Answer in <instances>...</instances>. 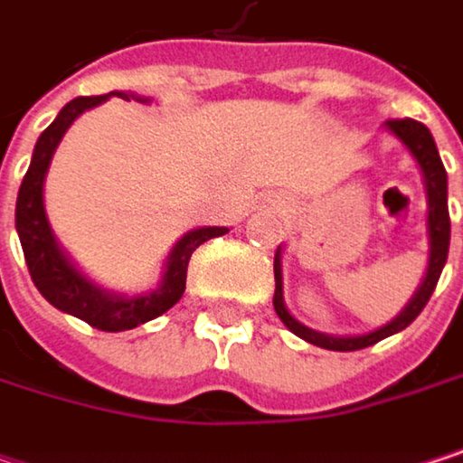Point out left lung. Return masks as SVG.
Here are the masks:
<instances>
[{"label": "left lung", "mask_w": 463, "mask_h": 463, "mask_svg": "<svg viewBox=\"0 0 463 463\" xmlns=\"http://www.w3.org/2000/svg\"><path fill=\"white\" fill-rule=\"evenodd\" d=\"M389 131L394 137H400L402 144L413 152V157L418 160L420 171H423V182H426V198H429V268H426V279L423 284L418 287L416 298L408 303V308L394 319L392 324L375 329V332H367V335H354V337H332V335H324V332H314L308 326L298 322L287 308H284V298H281V260H279V251H276V260H273V276H276V295H273V308L279 314V319L287 324L298 337L326 348V351H359V348H367V345H375L378 340L405 329L411 322H416V317L423 311V306L429 303L437 281H439V273L445 268V260H448V246H450V214H448V174H445V165L439 160V152H437V144L431 139L429 128L418 120L411 118H397V120H389L386 123Z\"/></svg>", "instance_id": "obj_1"}]
</instances>
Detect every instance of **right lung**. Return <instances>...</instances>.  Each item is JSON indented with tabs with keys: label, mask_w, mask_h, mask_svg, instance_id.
Returning a JSON list of instances; mask_svg holds the SVG:
<instances>
[{
	"label": "right lung",
	"mask_w": 463,
	"mask_h": 463,
	"mask_svg": "<svg viewBox=\"0 0 463 463\" xmlns=\"http://www.w3.org/2000/svg\"><path fill=\"white\" fill-rule=\"evenodd\" d=\"M109 96L112 93L80 96V99L69 101L58 112V118L43 131V137L37 139V146H34V155H32V165H29V171L21 182V190H18L15 228H18V238L24 246V257H26L29 273H32V281L50 306L88 322L101 332H123V329H134L139 324L165 314L184 292L187 265H190L193 251L201 243H206L209 238L225 235L228 228H201V231L187 232L174 246L160 287L149 295H141V298H118V295L99 289L63 257V251L58 249V243L50 232L45 203H43V182H45L47 165H50V157H52L58 141L66 134V128L85 109L107 101ZM118 96L128 99L126 93H118Z\"/></svg>",
	"instance_id": "right-lung-1"
}]
</instances>
